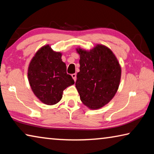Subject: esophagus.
<instances>
[{
	"instance_id": "1",
	"label": "esophagus",
	"mask_w": 154,
	"mask_h": 154,
	"mask_svg": "<svg viewBox=\"0 0 154 154\" xmlns=\"http://www.w3.org/2000/svg\"><path fill=\"white\" fill-rule=\"evenodd\" d=\"M71 76H72V78H73V79H74L75 81H76V79H77V74H76V73L72 74Z\"/></svg>"
}]
</instances>
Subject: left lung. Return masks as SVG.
Here are the masks:
<instances>
[{"label": "left lung", "mask_w": 154, "mask_h": 154, "mask_svg": "<svg viewBox=\"0 0 154 154\" xmlns=\"http://www.w3.org/2000/svg\"><path fill=\"white\" fill-rule=\"evenodd\" d=\"M80 71L75 86L85 105L97 109L106 105L118 91L121 67L111 49L97 45L90 51L77 49Z\"/></svg>", "instance_id": "obj_1"}]
</instances>
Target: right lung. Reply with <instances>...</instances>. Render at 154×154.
<instances>
[{
  "mask_svg": "<svg viewBox=\"0 0 154 154\" xmlns=\"http://www.w3.org/2000/svg\"><path fill=\"white\" fill-rule=\"evenodd\" d=\"M62 54L52 50L49 45L41 48L31 60L28 77L34 94L41 102L55 105L61 100L63 91L74 84L66 66L62 61Z\"/></svg>",
  "mask_w": 154,
  "mask_h": 154,
  "instance_id": "1",
  "label": "right lung"
}]
</instances>
